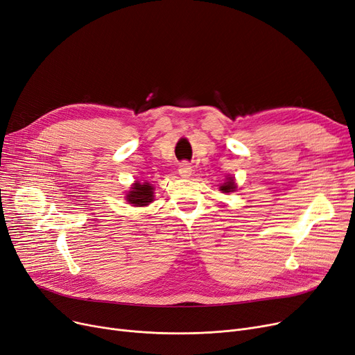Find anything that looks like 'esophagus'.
I'll return each instance as SVG.
<instances>
[{"label": "esophagus", "instance_id": "esophagus-1", "mask_svg": "<svg viewBox=\"0 0 355 355\" xmlns=\"http://www.w3.org/2000/svg\"><path fill=\"white\" fill-rule=\"evenodd\" d=\"M178 174L182 177V178H189V177H191V174H193V168H191V165L189 164V162H181L180 164V166H178Z\"/></svg>", "mask_w": 355, "mask_h": 355}]
</instances>
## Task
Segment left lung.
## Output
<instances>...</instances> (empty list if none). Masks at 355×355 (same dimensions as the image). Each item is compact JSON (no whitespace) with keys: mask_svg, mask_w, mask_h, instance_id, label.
<instances>
[{"mask_svg":"<svg viewBox=\"0 0 355 355\" xmlns=\"http://www.w3.org/2000/svg\"><path fill=\"white\" fill-rule=\"evenodd\" d=\"M219 190H220L222 193H232V191H235V190H236V184H235L234 177H227V178H226V182L222 184V186L219 187Z\"/></svg>","mask_w":355,"mask_h":355,"instance_id":"obj_1","label":"left lung"}]
</instances>
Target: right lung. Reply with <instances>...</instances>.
Listing matches in <instances>:
<instances>
[{"mask_svg": "<svg viewBox=\"0 0 355 355\" xmlns=\"http://www.w3.org/2000/svg\"><path fill=\"white\" fill-rule=\"evenodd\" d=\"M129 205L136 207H144L153 202V187L149 182L136 181L130 187V191L126 196Z\"/></svg>", "mask_w": 355, "mask_h": 355, "instance_id": "1", "label": "right lung"}]
</instances>
